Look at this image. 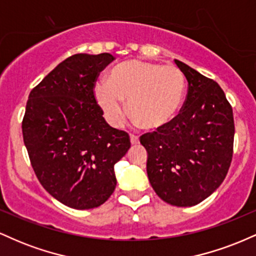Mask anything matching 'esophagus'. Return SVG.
Here are the masks:
<instances>
[{
  "mask_svg": "<svg viewBox=\"0 0 256 256\" xmlns=\"http://www.w3.org/2000/svg\"><path fill=\"white\" fill-rule=\"evenodd\" d=\"M130 140H131V144H138V143H140V138L134 134H130Z\"/></svg>",
  "mask_w": 256,
  "mask_h": 256,
  "instance_id": "34e87169",
  "label": "esophagus"
}]
</instances>
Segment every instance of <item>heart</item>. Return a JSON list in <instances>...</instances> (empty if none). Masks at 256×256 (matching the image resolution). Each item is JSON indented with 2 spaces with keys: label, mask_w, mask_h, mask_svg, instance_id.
<instances>
[{
  "label": "heart",
  "mask_w": 256,
  "mask_h": 256,
  "mask_svg": "<svg viewBox=\"0 0 256 256\" xmlns=\"http://www.w3.org/2000/svg\"><path fill=\"white\" fill-rule=\"evenodd\" d=\"M95 96L110 122L122 125L131 116L148 128L168 125L178 116L185 96V78L173 64L130 60L112 70L107 82L95 86Z\"/></svg>",
  "instance_id": "1"
}]
</instances>
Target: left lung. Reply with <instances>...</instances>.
<instances>
[{
	"label": "left lung",
	"instance_id": "8db88e82",
	"mask_svg": "<svg viewBox=\"0 0 256 256\" xmlns=\"http://www.w3.org/2000/svg\"><path fill=\"white\" fill-rule=\"evenodd\" d=\"M188 94L173 122L140 138L148 152L146 173L161 200L195 206L224 182L234 154L232 107L218 83L179 60Z\"/></svg>",
	"mask_w": 256,
	"mask_h": 256
}]
</instances>
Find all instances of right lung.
<instances>
[{
  "label": "right lung",
  "mask_w": 256,
  "mask_h": 256,
  "mask_svg": "<svg viewBox=\"0 0 256 256\" xmlns=\"http://www.w3.org/2000/svg\"><path fill=\"white\" fill-rule=\"evenodd\" d=\"M110 52L76 54L28 95L22 137L32 168L52 198L74 210L104 204L116 185L114 165L130 149L128 132L110 128L94 88L114 60Z\"/></svg>",
  "instance_id": "add662e5"
}]
</instances>
